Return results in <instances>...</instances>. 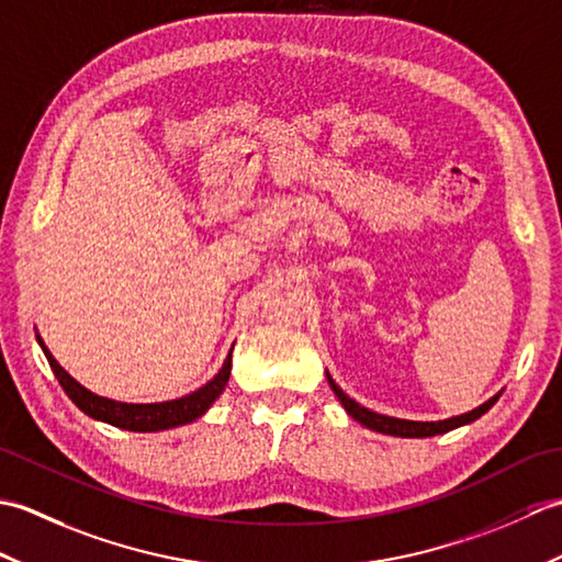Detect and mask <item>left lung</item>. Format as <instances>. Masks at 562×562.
I'll list each match as a JSON object with an SVG mask.
<instances>
[{"label": "left lung", "mask_w": 562, "mask_h": 562, "mask_svg": "<svg viewBox=\"0 0 562 562\" xmlns=\"http://www.w3.org/2000/svg\"><path fill=\"white\" fill-rule=\"evenodd\" d=\"M326 376H328L330 389L336 391V396L345 405V411H348V415H352L355 420L362 423L364 427L374 429V432L393 435V437H435V435H445V432H449V429H457L461 425H469L473 420H479V417L491 411L493 405L497 403V398H499V393H497V396H493L491 401H485L483 405H479V408H473V411L463 413V415H457V417H449V420L415 423V420H401V417H389V415H381V413H374V411L364 408V405L352 401L348 393H345L336 384V381H333V376L328 372H326Z\"/></svg>", "instance_id": "obj_1"}]
</instances>
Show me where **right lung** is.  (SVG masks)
<instances>
[{
	"instance_id": "add662e5",
	"label": "right lung",
	"mask_w": 562,
	"mask_h": 562,
	"mask_svg": "<svg viewBox=\"0 0 562 562\" xmlns=\"http://www.w3.org/2000/svg\"><path fill=\"white\" fill-rule=\"evenodd\" d=\"M38 342L47 357V362H50V369L55 372L59 386L65 389V393L79 411L93 417V420L109 423L121 429H130V432H159V429H169V427L198 420V417L205 415L210 405L220 398V393L224 391L226 381H229V374H232V352H229L220 372L214 374V379L207 381L205 386H200L198 391L188 393L183 398L164 401V403H121V401L97 396V393L83 389L77 379H71L65 369L57 364L50 350L45 348L41 336H38Z\"/></svg>"
}]
</instances>
